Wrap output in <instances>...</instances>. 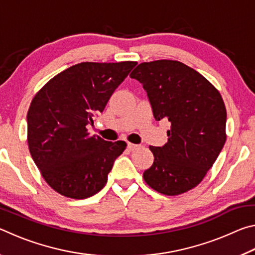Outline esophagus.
I'll return each instance as SVG.
<instances>
[{
	"label": "esophagus",
	"instance_id": "esophagus-1",
	"mask_svg": "<svg viewBox=\"0 0 255 255\" xmlns=\"http://www.w3.org/2000/svg\"><path fill=\"white\" fill-rule=\"evenodd\" d=\"M127 147H128L129 150H133V149H136L138 147V145L131 144V143H127Z\"/></svg>",
	"mask_w": 255,
	"mask_h": 255
}]
</instances>
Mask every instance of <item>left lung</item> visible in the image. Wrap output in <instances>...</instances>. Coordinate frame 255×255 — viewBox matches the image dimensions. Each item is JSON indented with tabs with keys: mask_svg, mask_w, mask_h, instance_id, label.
I'll return each instance as SVG.
<instances>
[{
	"mask_svg": "<svg viewBox=\"0 0 255 255\" xmlns=\"http://www.w3.org/2000/svg\"><path fill=\"white\" fill-rule=\"evenodd\" d=\"M147 93L154 118L171 123L167 143L149 146L154 163L144 172L150 188L181 195L205 178L226 141V108L200 73L178 60L141 63L130 74Z\"/></svg>",
	"mask_w": 255,
	"mask_h": 255,
	"instance_id": "obj_1",
	"label": "left lung"
}]
</instances>
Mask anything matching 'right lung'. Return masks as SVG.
<instances>
[{
    "mask_svg": "<svg viewBox=\"0 0 255 255\" xmlns=\"http://www.w3.org/2000/svg\"><path fill=\"white\" fill-rule=\"evenodd\" d=\"M136 64H76L32 99L27 115L30 154L46 182L60 195L85 199L105 187L127 144L90 136L86 127Z\"/></svg>",
    "mask_w": 255,
    "mask_h": 255,
    "instance_id": "add662e5",
    "label": "right lung"
}]
</instances>
